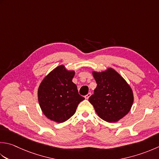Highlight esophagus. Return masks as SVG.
Returning a JSON list of instances; mask_svg holds the SVG:
<instances>
[{"label": "esophagus", "mask_w": 159, "mask_h": 159, "mask_svg": "<svg viewBox=\"0 0 159 159\" xmlns=\"http://www.w3.org/2000/svg\"><path fill=\"white\" fill-rule=\"evenodd\" d=\"M91 95H92L91 92H89L88 94H87V95H85V99H88V98L90 97V96H91Z\"/></svg>", "instance_id": "1"}]
</instances>
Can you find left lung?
I'll return each instance as SVG.
<instances>
[{
  "label": "left lung",
  "mask_w": 159,
  "mask_h": 159,
  "mask_svg": "<svg viewBox=\"0 0 159 159\" xmlns=\"http://www.w3.org/2000/svg\"><path fill=\"white\" fill-rule=\"evenodd\" d=\"M92 74L97 86L89 101L101 119L109 123L117 122L131 110L134 102L132 88L112 68L101 72L93 71Z\"/></svg>",
  "instance_id": "1"
}]
</instances>
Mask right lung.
<instances>
[{
  "instance_id": "add662e5",
  "label": "right lung",
  "mask_w": 159,
  "mask_h": 159,
  "mask_svg": "<svg viewBox=\"0 0 159 159\" xmlns=\"http://www.w3.org/2000/svg\"><path fill=\"white\" fill-rule=\"evenodd\" d=\"M74 71L59 65L47 75L40 84L38 99L43 113L48 119L61 123L76 112L77 106L85 98L72 82Z\"/></svg>"
}]
</instances>
